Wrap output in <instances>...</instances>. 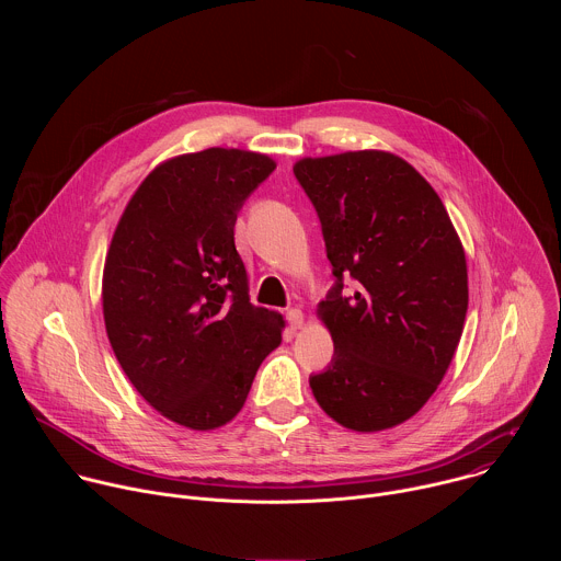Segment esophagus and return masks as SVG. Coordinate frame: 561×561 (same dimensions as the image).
Listing matches in <instances>:
<instances>
[{
    "label": "esophagus",
    "mask_w": 561,
    "mask_h": 561,
    "mask_svg": "<svg viewBox=\"0 0 561 561\" xmlns=\"http://www.w3.org/2000/svg\"><path fill=\"white\" fill-rule=\"evenodd\" d=\"M286 319H288V327L293 331H299L304 327V312L299 308H288L286 310Z\"/></svg>",
    "instance_id": "obj_1"
}]
</instances>
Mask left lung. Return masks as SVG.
Returning a JSON list of instances; mask_svg holds the SVG:
<instances>
[{
	"label": "left lung",
	"mask_w": 561,
	"mask_h": 561,
	"mask_svg": "<svg viewBox=\"0 0 561 561\" xmlns=\"http://www.w3.org/2000/svg\"><path fill=\"white\" fill-rule=\"evenodd\" d=\"M293 173L335 275L317 308L335 355L310 375L312 394L351 431L392 428L428 402L457 351L468 310L461 242L433 186L392 152L306 157ZM348 276L356 293L346 298Z\"/></svg>",
	"instance_id": "left-lung-1"
}]
</instances>
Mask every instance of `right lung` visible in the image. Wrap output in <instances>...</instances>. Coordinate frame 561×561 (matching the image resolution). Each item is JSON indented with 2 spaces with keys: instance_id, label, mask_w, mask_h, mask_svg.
Masks as SVG:
<instances>
[{
  "instance_id": "right-lung-1",
  "label": "right lung",
  "mask_w": 561,
  "mask_h": 561,
  "mask_svg": "<svg viewBox=\"0 0 561 561\" xmlns=\"http://www.w3.org/2000/svg\"><path fill=\"white\" fill-rule=\"evenodd\" d=\"M273 171L268 154L239 148L173 157L139 184L115 228L106 333L137 392L180 426L230 422L282 342V314L251 304L234 249L237 213Z\"/></svg>"
}]
</instances>
